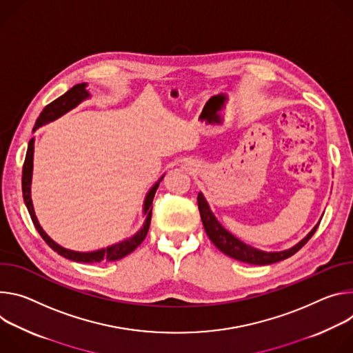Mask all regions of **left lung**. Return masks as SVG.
Here are the masks:
<instances>
[{
  "instance_id": "8db88e82",
  "label": "left lung",
  "mask_w": 353,
  "mask_h": 353,
  "mask_svg": "<svg viewBox=\"0 0 353 353\" xmlns=\"http://www.w3.org/2000/svg\"><path fill=\"white\" fill-rule=\"evenodd\" d=\"M198 206H199V213H201V219H202L205 231L208 234V237L210 239V241L230 258H234V259L245 262V263H252V265L275 263V262L283 261V259L294 255L304 244H307V241L312 237V234L316 232V230L320 224V221H319L314 225V228H312L307 234V236L300 243H297L294 247L285 250V251H279V252H266V251L254 248L251 245H247L237 237H234L228 230H225L219 223V220L214 217L202 192H199V194H198Z\"/></svg>"
}]
</instances>
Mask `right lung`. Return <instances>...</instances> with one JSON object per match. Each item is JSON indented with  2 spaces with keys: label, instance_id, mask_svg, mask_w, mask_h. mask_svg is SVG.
<instances>
[{
  "label": "right lung",
  "instance_id": "right-lung-1",
  "mask_svg": "<svg viewBox=\"0 0 353 353\" xmlns=\"http://www.w3.org/2000/svg\"><path fill=\"white\" fill-rule=\"evenodd\" d=\"M87 84H77L74 85L71 90H68L64 95L59 97L57 99H54L53 102H50L48 106H45V109L42 110V113L39 114L37 121L34 123L33 132H36L39 128L56 121L57 117L63 116L64 113H67L68 110H71L72 108H75L78 103H81L83 101H85L87 98H90V92L85 90ZM33 150H34V139L29 140L28 144V151H26V157H25V163H23V170H22V193H23V201L25 205L28 208V212L30 214V219L36 227V230L41 234L42 239L46 241V244L56 251L59 255L75 261V262H85V263H94V262H102V261H117L122 259L123 256L129 255L130 252H133L145 239L148 228H150V221H151V212H152V199L154 194L159 189L160 181L164 178V175L160 178V181L157 182L145 194L144 199V205H143V213L145 214V220L143 227L134 234L133 237L121 241L117 244H113L110 247L98 250V251H91V252H78V251H71L67 248H63L61 245H59L57 243H54L48 234L43 231V228L41 227L37 221V217L34 214L33 210V203H32V198H30V183H32V171H33Z\"/></svg>",
  "mask_w": 353,
  "mask_h": 353
}]
</instances>
